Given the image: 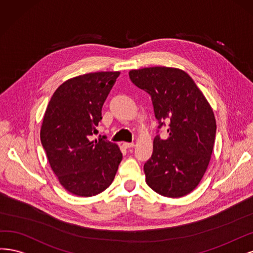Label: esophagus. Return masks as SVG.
<instances>
[{"instance_id":"1","label":"esophagus","mask_w":253,"mask_h":253,"mask_svg":"<svg viewBox=\"0 0 253 253\" xmlns=\"http://www.w3.org/2000/svg\"><path fill=\"white\" fill-rule=\"evenodd\" d=\"M123 146L125 148H131V147H133L134 146V143H127V142H125V143H123Z\"/></svg>"}]
</instances>
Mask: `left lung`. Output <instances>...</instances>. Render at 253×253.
<instances>
[{
    "label": "left lung",
    "instance_id": "obj_1",
    "mask_svg": "<svg viewBox=\"0 0 253 253\" xmlns=\"http://www.w3.org/2000/svg\"><path fill=\"white\" fill-rule=\"evenodd\" d=\"M129 78L151 95L159 128L169 124L166 140H153L152 156L144 165L146 183L163 197H184L208 168L216 131L213 110L191 77L178 68L130 70Z\"/></svg>",
    "mask_w": 253,
    "mask_h": 253
}]
</instances>
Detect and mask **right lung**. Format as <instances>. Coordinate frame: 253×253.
Returning <instances> with one entry per match:
<instances>
[{
    "mask_svg": "<svg viewBox=\"0 0 253 253\" xmlns=\"http://www.w3.org/2000/svg\"><path fill=\"white\" fill-rule=\"evenodd\" d=\"M119 76V71H101L69 79L54 91L46 108L41 142L60 184L78 197L107 189L123 158L119 146L105 136L90 141Z\"/></svg>",
    "mask_w": 253,
    "mask_h": 253,
    "instance_id": "obj_1",
    "label": "right lung"
}]
</instances>
